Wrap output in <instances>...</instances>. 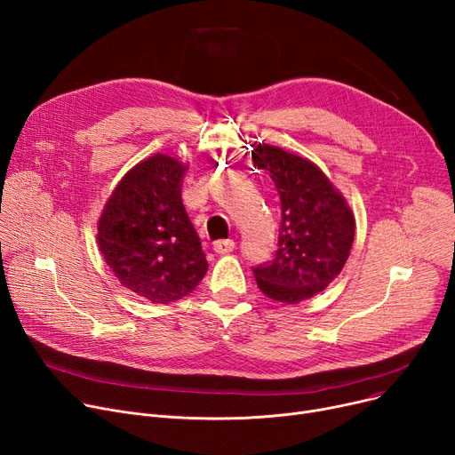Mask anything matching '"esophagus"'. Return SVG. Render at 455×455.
Listing matches in <instances>:
<instances>
[{
  "label": "esophagus",
  "mask_w": 455,
  "mask_h": 455,
  "mask_svg": "<svg viewBox=\"0 0 455 455\" xmlns=\"http://www.w3.org/2000/svg\"><path fill=\"white\" fill-rule=\"evenodd\" d=\"M234 247H235L234 240H220V242L213 243V251L218 254H228V252L234 251Z\"/></svg>",
  "instance_id": "1"
}]
</instances>
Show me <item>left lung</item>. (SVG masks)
Returning a JSON list of instances; mask_svg holds the SVG:
<instances>
[{
	"label": "left lung",
	"mask_w": 455,
	"mask_h": 455,
	"mask_svg": "<svg viewBox=\"0 0 455 455\" xmlns=\"http://www.w3.org/2000/svg\"><path fill=\"white\" fill-rule=\"evenodd\" d=\"M252 160L273 179L282 204L278 251L254 267L266 297L299 304L338 278L350 256L355 221L341 191L319 165L269 143H254Z\"/></svg>",
	"instance_id": "8db88e82"
}]
</instances>
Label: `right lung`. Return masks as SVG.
Listing matches in <instances>:
<instances>
[{
	"mask_svg": "<svg viewBox=\"0 0 455 455\" xmlns=\"http://www.w3.org/2000/svg\"><path fill=\"white\" fill-rule=\"evenodd\" d=\"M186 165L156 153L117 182L98 221V245L119 283L153 304L194 291L208 271L180 199Z\"/></svg>",
	"mask_w": 455,
	"mask_h": 455,
	"instance_id": "obj_1",
	"label": "right lung"
}]
</instances>
